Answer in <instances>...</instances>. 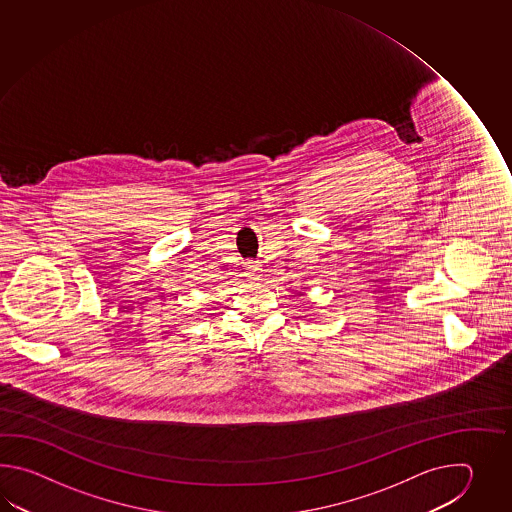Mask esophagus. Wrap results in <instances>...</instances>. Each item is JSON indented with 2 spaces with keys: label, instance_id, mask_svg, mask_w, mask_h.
I'll use <instances>...</instances> for the list:
<instances>
[{
  "label": "esophagus",
  "instance_id": "esophagus-1",
  "mask_svg": "<svg viewBox=\"0 0 512 512\" xmlns=\"http://www.w3.org/2000/svg\"><path fill=\"white\" fill-rule=\"evenodd\" d=\"M245 276L252 280V282H256V280H260L261 269L258 263H249L247 265V269H245Z\"/></svg>",
  "mask_w": 512,
  "mask_h": 512
}]
</instances>
